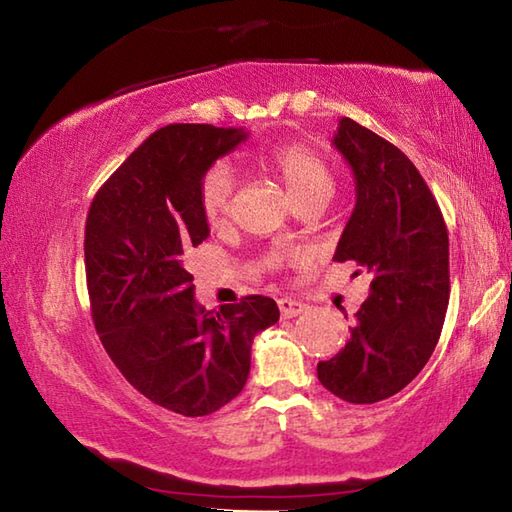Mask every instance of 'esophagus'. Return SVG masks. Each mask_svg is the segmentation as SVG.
Returning a JSON list of instances; mask_svg holds the SVG:
<instances>
[{"mask_svg":"<svg viewBox=\"0 0 512 512\" xmlns=\"http://www.w3.org/2000/svg\"><path fill=\"white\" fill-rule=\"evenodd\" d=\"M277 304H280L282 318H295V315H300V313L306 311V304L297 302V300H288V297H282V300Z\"/></svg>","mask_w":512,"mask_h":512,"instance_id":"34e87169","label":"esophagus"}]
</instances>
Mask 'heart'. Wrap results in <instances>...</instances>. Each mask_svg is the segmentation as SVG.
<instances>
[{
  "instance_id": "heart-1",
  "label": "heart",
  "mask_w": 512,
  "mask_h": 512,
  "mask_svg": "<svg viewBox=\"0 0 512 512\" xmlns=\"http://www.w3.org/2000/svg\"><path fill=\"white\" fill-rule=\"evenodd\" d=\"M275 172L280 174L286 190L291 192L295 203L331 194L333 190V174L327 161L306 145H286L275 150L271 156ZM232 197H235V174L230 165L217 163L203 174L199 185V201L203 215L208 221L226 219L232 208Z\"/></svg>"
}]
</instances>
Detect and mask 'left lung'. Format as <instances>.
Masks as SVG:
<instances>
[{
	"instance_id": "left-lung-1",
	"label": "left lung",
	"mask_w": 512,
	"mask_h": 512,
	"mask_svg": "<svg viewBox=\"0 0 512 512\" xmlns=\"http://www.w3.org/2000/svg\"><path fill=\"white\" fill-rule=\"evenodd\" d=\"M333 145L356 181L333 259L360 266L371 284L349 342L318 362V378L365 405L401 392L430 360L450 300V241L434 194L396 145L351 118L340 120Z\"/></svg>"
}]
</instances>
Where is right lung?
Returning a JSON list of instances; mask_svg holds the SVG:
<instances>
[{
	"instance_id": "1",
	"label": "right lung",
	"mask_w": 512,
	"mask_h": 512,
	"mask_svg": "<svg viewBox=\"0 0 512 512\" xmlns=\"http://www.w3.org/2000/svg\"><path fill=\"white\" fill-rule=\"evenodd\" d=\"M244 129L167 125L91 201L85 268L91 318L129 385L183 416H208L244 389L250 347L280 320L275 300L246 295L206 311L185 253L210 235L199 185Z\"/></svg>"
}]
</instances>
